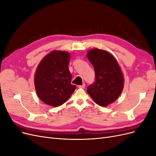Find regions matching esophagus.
I'll return each instance as SVG.
<instances>
[{
	"label": "esophagus",
	"mask_w": 156,
	"mask_h": 156,
	"mask_svg": "<svg viewBox=\"0 0 156 156\" xmlns=\"http://www.w3.org/2000/svg\"><path fill=\"white\" fill-rule=\"evenodd\" d=\"M84 87H85V84H82V85L78 86V88H84Z\"/></svg>",
	"instance_id": "esophagus-1"
}]
</instances>
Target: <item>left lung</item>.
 <instances>
[{
	"instance_id": "1",
	"label": "left lung",
	"mask_w": 156,
	"mask_h": 156,
	"mask_svg": "<svg viewBox=\"0 0 156 156\" xmlns=\"http://www.w3.org/2000/svg\"><path fill=\"white\" fill-rule=\"evenodd\" d=\"M87 58L95 72V82L87 87L92 100L101 107L115 101L124 88V77L116 58L107 51L93 49Z\"/></svg>"
}]
</instances>
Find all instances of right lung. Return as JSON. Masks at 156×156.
<instances>
[{
	"label": "right lung",
	"instance_id": "1",
	"mask_svg": "<svg viewBox=\"0 0 156 156\" xmlns=\"http://www.w3.org/2000/svg\"><path fill=\"white\" fill-rule=\"evenodd\" d=\"M68 52L53 51L41 60L35 72L34 85L37 96L45 104L62 105L73 93L76 86L71 84Z\"/></svg>",
	"mask_w": 156,
	"mask_h": 156
}]
</instances>
